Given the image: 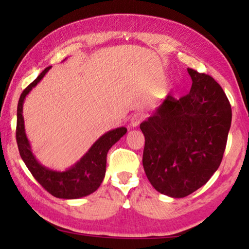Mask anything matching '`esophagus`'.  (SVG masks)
I'll return each mask as SVG.
<instances>
[{
	"label": "esophagus",
	"mask_w": 249,
	"mask_h": 249,
	"mask_svg": "<svg viewBox=\"0 0 249 249\" xmlns=\"http://www.w3.org/2000/svg\"><path fill=\"white\" fill-rule=\"evenodd\" d=\"M146 118V114L144 112H136V113L131 117L130 120V125L131 127H137V125L141 124V122Z\"/></svg>",
	"instance_id": "34e87169"
}]
</instances>
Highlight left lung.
Listing matches in <instances>:
<instances>
[{
  "instance_id": "1",
  "label": "left lung",
  "mask_w": 249,
  "mask_h": 249,
  "mask_svg": "<svg viewBox=\"0 0 249 249\" xmlns=\"http://www.w3.org/2000/svg\"><path fill=\"white\" fill-rule=\"evenodd\" d=\"M193 85L179 100L168 95L147 120L142 165L159 193L182 198L209 181L222 161L231 105L212 77L187 69Z\"/></svg>"
}]
</instances>
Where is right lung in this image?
Wrapping results in <instances>:
<instances>
[{
    "label": "right lung",
    "mask_w": 249,
    "mask_h": 249,
    "mask_svg": "<svg viewBox=\"0 0 249 249\" xmlns=\"http://www.w3.org/2000/svg\"><path fill=\"white\" fill-rule=\"evenodd\" d=\"M50 69L51 67H47L45 70H43L42 73L22 91L19 98L17 108V144L22 161L32 172L34 178L45 190L57 198L76 199L90 195L101 186L107 170L108 149L127 132V128L120 127L105 132L91 145V147L79 161L64 171H56L40 164L33 154L29 141L26 136L22 107L27 95L43 79Z\"/></svg>",
    "instance_id": "add662e5"
}]
</instances>
